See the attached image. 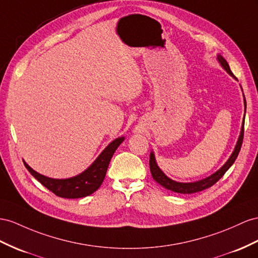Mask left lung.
I'll list each match as a JSON object with an SVG mask.
<instances>
[{
  "mask_svg": "<svg viewBox=\"0 0 258 258\" xmlns=\"http://www.w3.org/2000/svg\"><path fill=\"white\" fill-rule=\"evenodd\" d=\"M217 61L219 62V64L222 66V69L226 71L231 77L236 79V77L232 74V72H231L228 62L224 60V57L221 54H217ZM243 98H244V117H245L246 101H245V97H244V95H243ZM244 117H243V122H242V126H241L240 136H239V138H237V142H236L235 147L232 151V154H231V156L229 157L227 162L224 163L219 170H217L215 173H213L207 177H205V179H202L200 181H195V182H187L186 183V182L174 181L164 174L163 171L159 167H158L156 158H155V154H154V151L151 150L150 157H149V167H150V172H151V175H153V177H154V180L158 184H160L162 187L167 188L169 190H172V192H174V193H180V194H193V193L201 192V190H204L206 188H209L210 186H213L216 182H218L221 179L223 174L228 171V169L232 166L236 159L237 155H239V153H240L242 142H243V135H244Z\"/></svg>",
  "mask_w": 258,
  "mask_h": 258,
  "instance_id": "obj_1",
  "label": "left lung"
}]
</instances>
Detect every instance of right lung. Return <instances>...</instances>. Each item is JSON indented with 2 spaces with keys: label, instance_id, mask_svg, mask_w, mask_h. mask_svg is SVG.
Masks as SVG:
<instances>
[{
  "label": "right lung",
  "instance_id": "1",
  "mask_svg": "<svg viewBox=\"0 0 258 258\" xmlns=\"http://www.w3.org/2000/svg\"><path fill=\"white\" fill-rule=\"evenodd\" d=\"M124 140V136L115 138L101 151V154L87 169L69 179H52V177L38 173L37 171L30 168L25 160L23 161L30 174L56 196L63 198H82L95 193L100 187L107 173L111 158Z\"/></svg>",
  "mask_w": 258,
  "mask_h": 258
}]
</instances>
